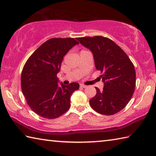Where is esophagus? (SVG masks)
Instances as JSON below:
<instances>
[{"mask_svg":"<svg viewBox=\"0 0 156 156\" xmlns=\"http://www.w3.org/2000/svg\"><path fill=\"white\" fill-rule=\"evenodd\" d=\"M80 87L81 88H86L87 87V86L84 85V84H80Z\"/></svg>","mask_w":156,"mask_h":156,"instance_id":"34e87169","label":"esophagus"}]
</instances>
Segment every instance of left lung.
Segmentation results:
<instances>
[{
	"mask_svg": "<svg viewBox=\"0 0 156 156\" xmlns=\"http://www.w3.org/2000/svg\"><path fill=\"white\" fill-rule=\"evenodd\" d=\"M77 40L93 53L95 66L102 74L104 88L96 87V95L89 100L92 109L110 115L124 109L133 96L136 71L133 62L120 47L101 36L81 37Z\"/></svg>",
	"mask_w": 156,
	"mask_h": 156,
	"instance_id": "left-lung-1",
	"label": "left lung"
}]
</instances>
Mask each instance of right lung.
<instances>
[{
    "label": "right lung",
    "instance_id": "1",
    "mask_svg": "<svg viewBox=\"0 0 156 156\" xmlns=\"http://www.w3.org/2000/svg\"><path fill=\"white\" fill-rule=\"evenodd\" d=\"M79 43L72 38H50L26 61L21 73V89L29 106L36 114L54 119L70 107V97L79 84L58 85L63 56Z\"/></svg>",
    "mask_w": 156,
    "mask_h": 156
}]
</instances>
